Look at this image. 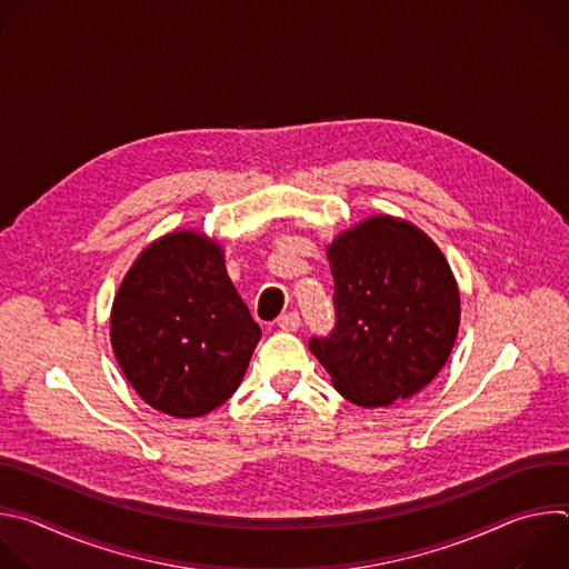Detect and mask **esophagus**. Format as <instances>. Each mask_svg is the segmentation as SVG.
I'll return each instance as SVG.
<instances>
[{
  "label": "esophagus",
  "mask_w": 569,
  "mask_h": 569,
  "mask_svg": "<svg viewBox=\"0 0 569 569\" xmlns=\"http://www.w3.org/2000/svg\"><path fill=\"white\" fill-rule=\"evenodd\" d=\"M299 323H301V319H299L297 312H286V315H281V317L277 319V327H279L281 331H286V333L297 331Z\"/></svg>",
  "instance_id": "esophagus-1"
}]
</instances>
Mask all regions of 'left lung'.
<instances>
[{
    "mask_svg": "<svg viewBox=\"0 0 569 569\" xmlns=\"http://www.w3.org/2000/svg\"><path fill=\"white\" fill-rule=\"evenodd\" d=\"M338 323L310 351L360 408H389L428 387L459 333L457 279L417 224L369 216L327 248Z\"/></svg>",
    "mask_w": 569,
    "mask_h": 569,
    "instance_id": "8db88e82",
    "label": "left lung"
}]
</instances>
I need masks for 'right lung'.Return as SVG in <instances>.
Returning a JSON list of instances; mask_svg holds the SVG:
<instances>
[{
    "instance_id": "right-lung-1",
    "label": "right lung",
    "mask_w": 569,
    "mask_h": 569,
    "mask_svg": "<svg viewBox=\"0 0 569 569\" xmlns=\"http://www.w3.org/2000/svg\"><path fill=\"white\" fill-rule=\"evenodd\" d=\"M261 340L236 292L224 252L204 231L152 240L126 272L110 312V342L152 410L198 419L231 398Z\"/></svg>"
}]
</instances>
